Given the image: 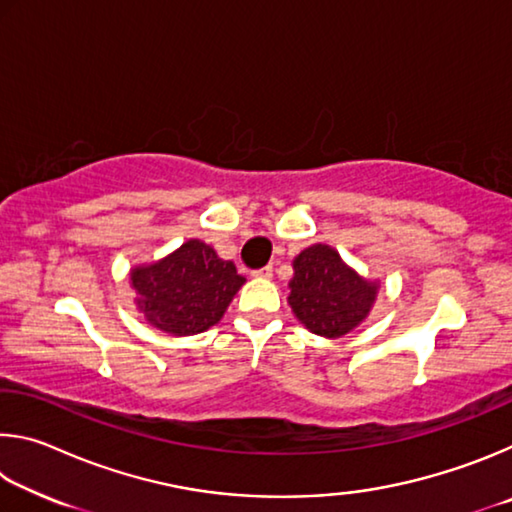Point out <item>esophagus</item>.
Wrapping results in <instances>:
<instances>
[{
    "instance_id": "1",
    "label": "esophagus",
    "mask_w": 512,
    "mask_h": 512,
    "mask_svg": "<svg viewBox=\"0 0 512 512\" xmlns=\"http://www.w3.org/2000/svg\"><path fill=\"white\" fill-rule=\"evenodd\" d=\"M253 275H255V277H271V275H273V266L268 264V266H264V268H257V271H253Z\"/></svg>"
}]
</instances>
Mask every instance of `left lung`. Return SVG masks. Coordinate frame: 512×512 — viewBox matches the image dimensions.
Returning a JSON list of instances; mask_svg holds the SVG:
<instances>
[{
    "label": "left lung",
    "instance_id": "obj_1",
    "mask_svg": "<svg viewBox=\"0 0 512 512\" xmlns=\"http://www.w3.org/2000/svg\"><path fill=\"white\" fill-rule=\"evenodd\" d=\"M289 305L307 329L336 339L357 327L375 302L377 287L343 264L334 248L316 244L293 259Z\"/></svg>",
    "mask_w": 512,
    "mask_h": 512
}]
</instances>
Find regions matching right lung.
Wrapping results in <instances>:
<instances>
[{
    "label": "right lung",
    "mask_w": 512,
    "mask_h": 512,
    "mask_svg": "<svg viewBox=\"0 0 512 512\" xmlns=\"http://www.w3.org/2000/svg\"><path fill=\"white\" fill-rule=\"evenodd\" d=\"M137 307L151 325L173 336L201 334L216 325L235 298L244 275L219 259L203 241L189 239L151 266L133 268Z\"/></svg>",
    "instance_id": "obj_1"
}]
</instances>
